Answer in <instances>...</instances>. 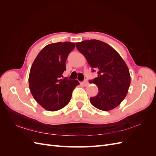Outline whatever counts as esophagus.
<instances>
[{
  "label": "esophagus",
  "mask_w": 156,
  "mask_h": 156,
  "mask_svg": "<svg viewBox=\"0 0 156 156\" xmlns=\"http://www.w3.org/2000/svg\"><path fill=\"white\" fill-rule=\"evenodd\" d=\"M81 84H83V86H88V84H89V83H88V82L87 81V80H84V81H83L82 83H81Z\"/></svg>",
  "instance_id": "obj_1"
}]
</instances>
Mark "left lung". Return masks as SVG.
Wrapping results in <instances>:
<instances>
[{
  "mask_svg": "<svg viewBox=\"0 0 156 156\" xmlns=\"http://www.w3.org/2000/svg\"><path fill=\"white\" fill-rule=\"evenodd\" d=\"M77 50L86 58L98 77L90 83L96 84L99 92L90 98L93 106L104 111L116 107L124 100L130 85L129 71L120 55L112 47L97 40L76 44Z\"/></svg>",
  "mask_w": 156,
  "mask_h": 156,
  "instance_id": "1",
  "label": "left lung"
}]
</instances>
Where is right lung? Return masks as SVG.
<instances>
[{
    "label": "right lung",
    "instance_id": "1",
    "mask_svg": "<svg viewBox=\"0 0 156 156\" xmlns=\"http://www.w3.org/2000/svg\"><path fill=\"white\" fill-rule=\"evenodd\" d=\"M75 47L72 42L46 45L37 55L30 68L29 83L36 101L45 109L55 111L68 104L77 80L63 77L68 55Z\"/></svg>",
    "mask_w": 156,
    "mask_h": 156
}]
</instances>
